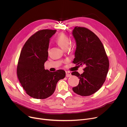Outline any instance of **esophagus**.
I'll list each match as a JSON object with an SVG mask.
<instances>
[{"instance_id":"esophagus-1","label":"esophagus","mask_w":127,"mask_h":127,"mask_svg":"<svg viewBox=\"0 0 127 127\" xmlns=\"http://www.w3.org/2000/svg\"><path fill=\"white\" fill-rule=\"evenodd\" d=\"M66 73V77H70L71 76V73L70 71H66L65 72Z\"/></svg>"}]
</instances>
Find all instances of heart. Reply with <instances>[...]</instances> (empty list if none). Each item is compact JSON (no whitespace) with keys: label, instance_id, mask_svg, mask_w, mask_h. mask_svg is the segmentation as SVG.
I'll return each instance as SVG.
<instances>
[{"label":"heart","instance_id":"b5f03b06","mask_svg":"<svg viewBox=\"0 0 127 127\" xmlns=\"http://www.w3.org/2000/svg\"><path fill=\"white\" fill-rule=\"evenodd\" d=\"M56 43L64 49H66L70 45V38L64 33L58 34L55 39Z\"/></svg>","mask_w":127,"mask_h":127}]
</instances>
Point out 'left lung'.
Segmentation results:
<instances>
[{
  "label": "left lung",
  "mask_w": 127,
  "mask_h": 127,
  "mask_svg": "<svg viewBox=\"0 0 127 127\" xmlns=\"http://www.w3.org/2000/svg\"><path fill=\"white\" fill-rule=\"evenodd\" d=\"M73 35L77 45L73 62L85 66L82 74L76 71L72 73L80 79L73 91L81 96L91 95L98 91L105 81L109 66L108 58L99 38L89 29L76 26Z\"/></svg>",
  "instance_id": "1"
}]
</instances>
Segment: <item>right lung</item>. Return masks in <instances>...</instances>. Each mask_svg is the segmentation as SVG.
Listing matches in <instances>:
<instances>
[{
    "mask_svg": "<svg viewBox=\"0 0 127 127\" xmlns=\"http://www.w3.org/2000/svg\"><path fill=\"white\" fill-rule=\"evenodd\" d=\"M56 31L43 30L32 35L24 45L18 60L17 75L26 93L34 99H44L54 92L57 82L65 72H51L44 68L48 60L50 38Z\"/></svg>",
    "mask_w": 127,
    "mask_h": 127,
    "instance_id": "1",
    "label": "right lung"
}]
</instances>
